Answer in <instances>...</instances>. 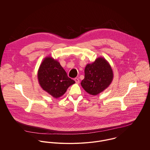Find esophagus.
<instances>
[{"mask_svg":"<svg viewBox=\"0 0 150 150\" xmlns=\"http://www.w3.org/2000/svg\"><path fill=\"white\" fill-rule=\"evenodd\" d=\"M74 81L77 84H79L80 83V80L78 78H75L74 79Z\"/></svg>","mask_w":150,"mask_h":150,"instance_id":"1","label":"esophagus"}]
</instances>
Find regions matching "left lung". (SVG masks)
Listing matches in <instances>:
<instances>
[{
  "label": "left lung",
  "instance_id": "1",
  "mask_svg": "<svg viewBox=\"0 0 150 150\" xmlns=\"http://www.w3.org/2000/svg\"><path fill=\"white\" fill-rule=\"evenodd\" d=\"M85 76L81 85L87 93L97 95L105 90L113 80V71L109 63L103 57L86 65Z\"/></svg>",
  "mask_w": 150,
  "mask_h": 150
}]
</instances>
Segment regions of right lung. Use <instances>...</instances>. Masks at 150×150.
Masks as SVG:
<instances>
[{
	"mask_svg": "<svg viewBox=\"0 0 150 150\" xmlns=\"http://www.w3.org/2000/svg\"><path fill=\"white\" fill-rule=\"evenodd\" d=\"M38 79L43 90L55 99L64 95L67 88L75 83L59 62L51 57L44 59L38 70Z\"/></svg>",
	"mask_w": 150,
	"mask_h": 150,
	"instance_id": "1",
	"label": "right lung"
}]
</instances>
